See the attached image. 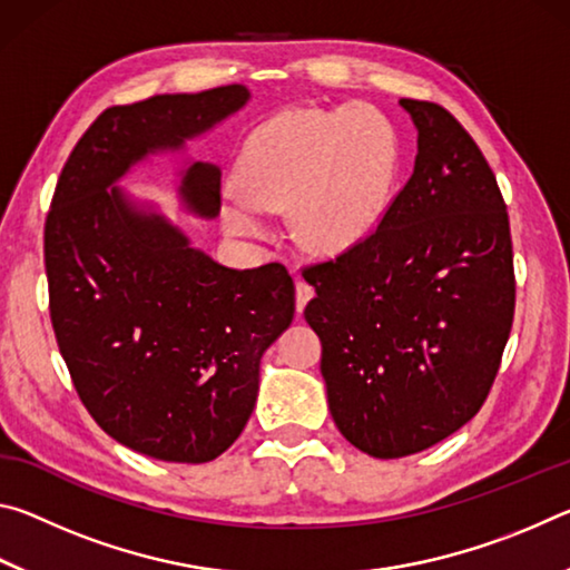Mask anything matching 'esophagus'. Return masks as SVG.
Listing matches in <instances>:
<instances>
[{"mask_svg":"<svg viewBox=\"0 0 570 570\" xmlns=\"http://www.w3.org/2000/svg\"><path fill=\"white\" fill-rule=\"evenodd\" d=\"M314 296V288L308 286L306 282H296V312L302 314L304 306L308 304V298Z\"/></svg>","mask_w":570,"mask_h":570,"instance_id":"34e87169","label":"esophagus"}]
</instances>
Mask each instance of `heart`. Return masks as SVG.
Masks as SVG:
<instances>
[{
	"label": "heart",
	"mask_w": 570,
	"mask_h": 570,
	"mask_svg": "<svg viewBox=\"0 0 570 570\" xmlns=\"http://www.w3.org/2000/svg\"><path fill=\"white\" fill-rule=\"evenodd\" d=\"M394 170L397 138L374 105L284 110L246 138L236 163L240 193H224L218 214L228 234L262 238L266 210L292 206L298 244L344 254L377 230Z\"/></svg>",
	"instance_id": "heart-1"
}]
</instances>
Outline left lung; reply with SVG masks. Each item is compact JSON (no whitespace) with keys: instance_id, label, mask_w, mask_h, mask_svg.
<instances>
[{"instance_id":"obj_1","label":"left lung","mask_w":570,"mask_h":570,"mask_svg":"<svg viewBox=\"0 0 570 570\" xmlns=\"http://www.w3.org/2000/svg\"><path fill=\"white\" fill-rule=\"evenodd\" d=\"M400 105L417 128L410 180L364 244L304 268L330 412L380 460L475 417L515 312L508 210L485 156L440 105Z\"/></svg>"}]
</instances>
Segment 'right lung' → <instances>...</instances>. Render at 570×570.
Here are the masks:
<instances>
[{
    "label": "right lung",
    "instance_id": "1",
    "mask_svg": "<svg viewBox=\"0 0 570 570\" xmlns=\"http://www.w3.org/2000/svg\"><path fill=\"white\" fill-rule=\"evenodd\" d=\"M248 98L226 85L108 108L77 140L45 220L52 330L75 390L112 440L156 460L198 465L234 445L262 356L294 320V282L282 264L220 266L115 183ZM180 200L216 218L220 170L193 163Z\"/></svg>",
    "mask_w": 570,
    "mask_h": 570
}]
</instances>
